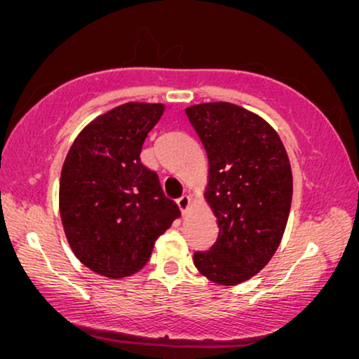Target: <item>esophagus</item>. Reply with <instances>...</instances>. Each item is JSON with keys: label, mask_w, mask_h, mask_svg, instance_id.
<instances>
[{"label": "esophagus", "mask_w": 359, "mask_h": 359, "mask_svg": "<svg viewBox=\"0 0 359 359\" xmlns=\"http://www.w3.org/2000/svg\"><path fill=\"white\" fill-rule=\"evenodd\" d=\"M176 203H178V205H180V209H181V212H186V210L189 209V205H191V198L188 194H183L181 196V198H178L176 199Z\"/></svg>", "instance_id": "esophagus-1"}]
</instances>
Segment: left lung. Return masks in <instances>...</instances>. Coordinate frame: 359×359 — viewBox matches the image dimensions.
<instances>
[{
    "label": "left lung",
    "instance_id": "left-lung-1",
    "mask_svg": "<svg viewBox=\"0 0 359 359\" xmlns=\"http://www.w3.org/2000/svg\"><path fill=\"white\" fill-rule=\"evenodd\" d=\"M209 158L205 199L219 225L208 252H196L201 274L235 286L266 266L281 243L292 199V173L276 130L230 102L186 107Z\"/></svg>",
    "mask_w": 359,
    "mask_h": 359
}]
</instances>
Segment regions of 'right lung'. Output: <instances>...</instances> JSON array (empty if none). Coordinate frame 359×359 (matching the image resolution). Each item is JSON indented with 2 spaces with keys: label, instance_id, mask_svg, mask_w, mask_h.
I'll return each instance as SVG.
<instances>
[{
  "label": "right lung",
  "instance_id": "1",
  "mask_svg": "<svg viewBox=\"0 0 359 359\" xmlns=\"http://www.w3.org/2000/svg\"><path fill=\"white\" fill-rule=\"evenodd\" d=\"M163 104L126 102L96 117L68 150L60 176V217L80 262L119 279L142 269L156 238L181 212L158 175L140 161Z\"/></svg>",
  "mask_w": 359,
  "mask_h": 359
}]
</instances>
